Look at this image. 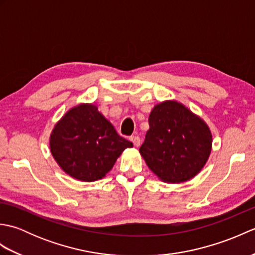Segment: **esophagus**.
Returning <instances> with one entry per match:
<instances>
[{
	"mask_svg": "<svg viewBox=\"0 0 255 255\" xmlns=\"http://www.w3.org/2000/svg\"><path fill=\"white\" fill-rule=\"evenodd\" d=\"M130 141L133 143L134 147H139L140 143H141V140H140V138L138 136L130 137Z\"/></svg>",
	"mask_w": 255,
	"mask_h": 255,
	"instance_id": "1",
	"label": "esophagus"
}]
</instances>
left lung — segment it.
<instances>
[{"label":"left lung","mask_w":255,"mask_h":255,"mask_svg":"<svg viewBox=\"0 0 255 255\" xmlns=\"http://www.w3.org/2000/svg\"><path fill=\"white\" fill-rule=\"evenodd\" d=\"M149 130L139 149L149 169L165 183H183L198 174L207 162L213 136L202 118L176 101L156 104Z\"/></svg>","instance_id":"left-lung-1"}]
</instances>
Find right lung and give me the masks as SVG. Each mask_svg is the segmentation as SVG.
<instances>
[{"label": "right lung", "mask_w": 255, "mask_h": 255, "mask_svg": "<svg viewBox=\"0 0 255 255\" xmlns=\"http://www.w3.org/2000/svg\"><path fill=\"white\" fill-rule=\"evenodd\" d=\"M50 151L68 175L82 182L104 177L132 142L121 137L93 104L72 107L50 134Z\"/></svg>", "instance_id": "1"}]
</instances>
